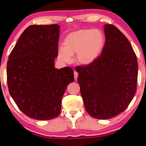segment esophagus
I'll use <instances>...</instances> for the list:
<instances>
[{"label": "esophagus", "instance_id": "obj_1", "mask_svg": "<svg viewBox=\"0 0 146 146\" xmlns=\"http://www.w3.org/2000/svg\"><path fill=\"white\" fill-rule=\"evenodd\" d=\"M74 79L76 80L78 78V74L76 71H74Z\"/></svg>", "mask_w": 146, "mask_h": 146}]
</instances>
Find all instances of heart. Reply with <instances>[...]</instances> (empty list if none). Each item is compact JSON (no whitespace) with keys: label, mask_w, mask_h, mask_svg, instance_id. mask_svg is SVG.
Here are the masks:
<instances>
[{"label":"heart","mask_w":146,"mask_h":146,"mask_svg":"<svg viewBox=\"0 0 146 146\" xmlns=\"http://www.w3.org/2000/svg\"><path fill=\"white\" fill-rule=\"evenodd\" d=\"M104 44V36L98 29H80L66 36L63 47L58 50V58L63 62H70L72 56H76V62L88 66L94 62L100 54Z\"/></svg>","instance_id":"obj_1"}]
</instances>
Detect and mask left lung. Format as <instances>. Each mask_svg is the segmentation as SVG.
<instances>
[{"instance_id":"obj_1","label":"left lung","mask_w":146,"mask_h":146,"mask_svg":"<svg viewBox=\"0 0 146 146\" xmlns=\"http://www.w3.org/2000/svg\"><path fill=\"white\" fill-rule=\"evenodd\" d=\"M104 32L100 56L90 65L75 68L86 110L100 119L114 117L127 108L137 81V58L128 40L112 25H105Z\"/></svg>"}]
</instances>
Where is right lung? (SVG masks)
<instances>
[{"label":"right lung","instance_id":"obj_1","mask_svg":"<svg viewBox=\"0 0 146 146\" xmlns=\"http://www.w3.org/2000/svg\"><path fill=\"white\" fill-rule=\"evenodd\" d=\"M60 26L31 25L11 51L7 62V84L16 104L30 117H56L67 86L74 81L70 67L54 68Z\"/></svg>","mask_w":146,"mask_h":146}]
</instances>
